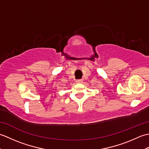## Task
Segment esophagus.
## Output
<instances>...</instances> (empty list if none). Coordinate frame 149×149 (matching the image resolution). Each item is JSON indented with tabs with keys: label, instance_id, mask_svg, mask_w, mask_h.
<instances>
[{
	"label": "esophagus",
	"instance_id": "obj_1",
	"mask_svg": "<svg viewBox=\"0 0 149 149\" xmlns=\"http://www.w3.org/2000/svg\"><path fill=\"white\" fill-rule=\"evenodd\" d=\"M76 83H82V79H78L76 81Z\"/></svg>",
	"mask_w": 149,
	"mask_h": 149
}]
</instances>
